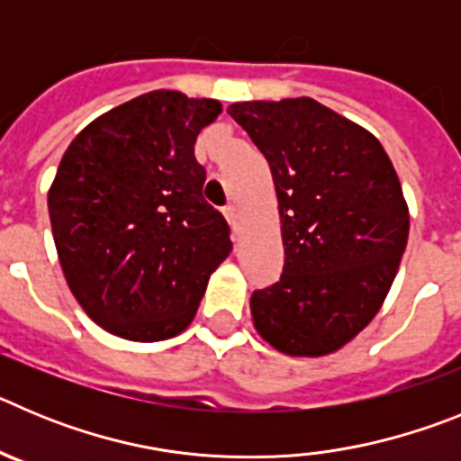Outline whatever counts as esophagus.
I'll return each instance as SVG.
<instances>
[{"instance_id":"1","label":"esophagus","mask_w":461,"mask_h":461,"mask_svg":"<svg viewBox=\"0 0 461 461\" xmlns=\"http://www.w3.org/2000/svg\"><path fill=\"white\" fill-rule=\"evenodd\" d=\"M223 217L228 219V223H230V228H233L235 233H240V212H238V205H226L223 207Z\"/></svg>"}]
</instances>
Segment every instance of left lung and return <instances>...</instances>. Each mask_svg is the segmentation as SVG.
<instances>
[{
    "mask_svg": "<svg viewBox=\"0 0 461 461\" xmlns=\"http://www.w3.org/2000/svg\"><path fill=\"white\" fill-rule=\"evenodd\" d=\"M272 170L284 272L251 295L258 335L286 356L335 353L369 325L409 240V207L381 142L319 101L228 108Z\"/></svg>",
    "mask_w": 461,
    "mask_h": 461,
    "instance_id": "obj_1",
    "label": "left lung"
}]
</instances>
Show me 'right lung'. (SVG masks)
I'll use <instances>...</instances> for the list:
<instances>
[{
    "label": "right lung",
    "instance_id": "obj_1",
    "mask_svg": "<svg viewBox=\"0 0 461 461\" xmlns=\"http://www.w3.org/2000/svg\"><path fill=\"white\" fill-rule=\"evenodd\" d=\"M219 113L214 99L148 92L85 126L59 161L48 212L64 276L89 319L122 339L180 335L233 249L194 157Z\"/></svg>",
    "mask_w": 461,
    "mask_h": 461
}]
</instances>
